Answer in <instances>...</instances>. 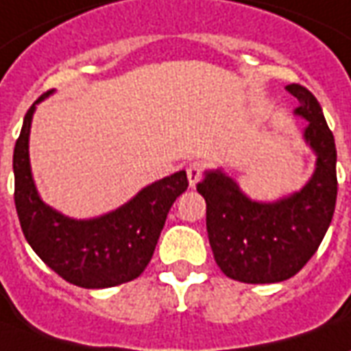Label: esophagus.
<instances>
[{
	"instance_id": "obj_1",
	"label": "esophagus",
	"mask_w": 351,
	"mask_h": 351,
	"mask_svg": "<svg viewBox=\"0 0 351 351\" xmlns=\"http://www.w3.org/2000/svg\"><path fill=\"white\" fill-rule=\"evenodd\" d=\"M186 173H188V180H189V186L193 188L199 180H201V175H202V165L199 162H193L189 163L188 167H186Z\"/></svg>"
}]
</instances>
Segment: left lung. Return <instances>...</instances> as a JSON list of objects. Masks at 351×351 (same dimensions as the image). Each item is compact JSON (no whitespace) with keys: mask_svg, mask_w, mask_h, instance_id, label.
<instances>
[{"mask_svg":"<svg viewBox=\"0 0 351 351\" xmlns=\"http://www.w3.org/2000/svg\"><path fill=\"white\" fill-rule=\"evenodd\" d=\"M287 90L300 100L295 115L316 154V169L300 191L275 202L251 201L223 171H206L197 191L206 201V230L214 258L230 279L251 285L294 277L316 253L337 202V149L318 100L303 85Z\"/></svg>","mask_w":351,"mask_h":351,"instance_id":"left-lung-1","label":"left lung"}]
</instances>
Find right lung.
Instances as JSON below:
<instances>
[{
    "label": "right lung",
    "instance_id": "1",
    "mask_svg": "<svg viewBox=\"0 0 351 351\" xmlns=\"http://www.w3.org/2000/svg\"><path fill=\"white\" fill-rule=\"evenodd\" d=\"M23 117L14 145V204L33 251L64 281L82 288H110L136 279L154 255L176 197L188 189L186 171L143 188L121 208L93 219H72L40 199L29 165V130L37 104Z\"/></svg>",
    "mask_w": 351,
    "mask_h": 351
}]
</instances>
